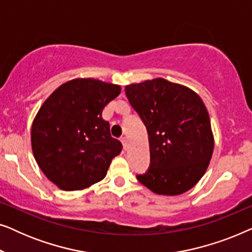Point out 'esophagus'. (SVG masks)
Returning <instances> with one entry per match:
<instances>
[{
	"label": "esophagus",
	"mask_w": 252,
	"mask_h": 252,
	"mask_svg": "<svg viewBox=\"0 0 252 252\" xmlns=\"http://www.w3.org/2000/svg\"><path fill=\"white\" fill-rule=\"evenodd\" d=\"M120 141H122L124 148H125V149H126V147H127V137L126 136H123L122 139H120Z\"/></svg>",
	"instance_id": "esophagus-1"
}]
</instances>
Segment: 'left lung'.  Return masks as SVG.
<instances>
[{
    "instance_id": "1",
    "label": "left lung",
    "mask_w": 252,
    "mask_h": 252,
    "mask_svg": "<svg viewBox=\"0 0 252 252\" xmlns=\"http://www.w3.org/2000/svg\"><path fill=\"white\" fill-rule=\"evenodd\" d=\"M125 92L149 139L150 166L136 175L137 180L158 195H180L191 189L204 175L215 147L201 97L163 78L128 85Z\"/></svg>"
}]
</instances>
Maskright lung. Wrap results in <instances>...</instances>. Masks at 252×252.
<instances>
[{"label": "right lung", "instance_id": "right-lung-1", "mask_svg": "<svg viewBox=\"0 0 252 252\" xmlns=\"http://www.w3.org/2000/svg\"><path fill=\"white\" fill-rule=\"evenodd\" d=\"M120 91V86L97 79H73L37 111L31 130L33 155L58 188L81 190L104 179L123 146L111 136L102 111Z\"/></svg>", "mask_w": 252, "mask_h": 252}]
</instances>
